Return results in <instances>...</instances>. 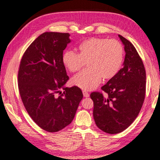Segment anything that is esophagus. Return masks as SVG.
Here are the masks:
<instances>
[{
  "label": "esophagus",
  "mask_w": 160,
  "mask_h": 160,
  "mask_svg": "<svg viewBox=\"0 0 160 160\" xmlns=\"http://www.w3.org/2000/svg\"><path fill=\"white\" fill-rule=\"evenodd\" d=\"M82 94H83V96L85 97H89V96H90V94H89V93L87 91H85V90H83L82 91Z\"/></svg>",
  "instance_id": "1"
}]
</instances>
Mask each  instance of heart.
<instances>
[{"mask_svg": "<svg viewBox=\"0 0 160 160\" xmlns=\"http://www.w3.org/2000/svg\"><path fill=\"white\" fill-rule=\"evenodd\" d=\"M123 46L117 40L90 38L78 47V54L66 51L62 55V63L71 72L88 68L72 78V83L84 90H92L101 82L111 80L118 74L123 62Z\"/></svg>", "mask_w": 160, "mask_h": 160, "instance_id": "b5f03b06", "label": "heart"}]
</instances>
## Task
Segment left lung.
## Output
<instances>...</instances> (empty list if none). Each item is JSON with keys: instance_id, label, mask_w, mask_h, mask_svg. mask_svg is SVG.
I'll use <instances>...</instances> for the list:
<instances>
[{"instance_id": "obj_1", "label": "left lung", "mask_w": 160, "mask_h": 160, "mask_svg": "<svg viewBox=\"0 0 160 160\" xmlns=\"http://www.w3.org/2000/svg\"><path fill=\"white\" fill-rule=\"evenodd\" d=\"M124 45L125 59L116 76L90 94L94 102L93 116L102 131L116 134L126 130L137 118L144 102L146 73L136 49L128 40L118 34Z\"/></svg>"}]
</instances>
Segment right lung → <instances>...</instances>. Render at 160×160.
I'll return each instance as SVG.
<instances>
[{"mask_svg":"<svg viewBox=\"0 0 160 160\" xmlns=\"http://www.w3.org/2000/svg\"><path fill=\"white\" fill-rule=\"evenodd\" d=\"M69 37L61 32L42 34L27 48L18 71L19 92L27 112L40 128L50 132L72 122L83 97L78 87H65L69 77L61 58Z\"/></svg>","mask_w":160,"mask_h":160,"instance_id":"1","label":"right lung"}]
</instances>
